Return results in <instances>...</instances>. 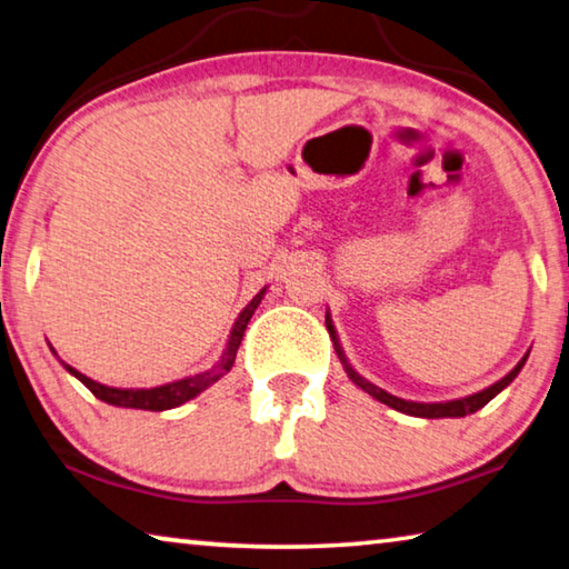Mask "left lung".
Returning a JSON list of instances; mask_svg holds the SVG:
<instances>
[{
	"instance_id": "obj_1",
	"label": "left lung",
	"mask_w": 569,
	"mask_h": 569,
	"mask_svg": "<svg viewBox=\"0 0 569 569\" xmlns=\"http://www.w3.org/2000/svg\"><path fill=\"white\" fill-rule=\"evenodd\" d=\"M327 329L331 333L333 351H337L341 367H345L347 377L359 387V390H365L369 398L385 402L387 408L405 412V415H412V418H428V420H432V418H466V415H473L476 410H481L486 402H491L496 395H499L501 390H507V387L513 380H517V375L521 372V367L527 365V357H529V351H527V355L519 359L517 367H513L507 377H501L499 382H493L491 387H486V390H481V392L466 395V398H458V400H446V402H415V400H402V398H398V395H390L387 390H382V387H377V385H372L369 380H365V377L359 375L357 369L349 365L345 349H341L339 333H337V329H333V321H331L329 309H327Z\"/></svg>"
}]
</instances>
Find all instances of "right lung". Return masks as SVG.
Here are the masks:
<instances>
[{"label": "right lung", "instance_id": "1", "mask_svg": "<svg viewBox=\"0 0 569 569\" xmlns=\"http://www.w3.org/2000/svg\"><path fill=\"white\" fill-rule=\"evenodd\" d=\"M268 291V286L260 288V291L252 296L248 301L246 309L238 313L236 323H232L230 329V337L224 341V349L218 362H214L210 369H204V372H197V375H189L182 377V380H174V382H167V385H157V387H111V385H101L96 380H90L83 372H78L76 367H70L68 362H62L58 357V351L50 347L52 355L58 357V362L68 369L70 375L76 377V380L83 382L90 392L96 395L98 400H103L108 405H116V408H133V410H151V412H161V410H171V408H179V405H184L189 400H194L197 395L204 392L207 387H212L218 380H222L224 375L230 372L232 365H236V355H238V347L242 341V333H246V327L252 313L263 301V296Z\"/></svg>", "mask_w": 569, "mask_h": 569}]
</instances>
